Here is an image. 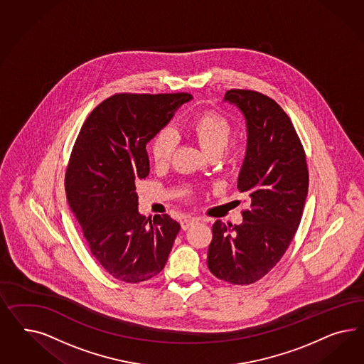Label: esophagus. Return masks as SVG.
Masks as SVG:
<instances>
[{
	"label": "esophagus",
	"instance_id": "obj_1",
	"mask_svg": "<svg viewBox=\"0 0 364 364\" xmlns=\"http://www.w3.org/2000/svg\"><path fill=\"white\" fill-rule=\"evenodd\" d=\"M196 221L198 220H196L195 218H186V219L181 220V228H183L184 231H187L188 228H189L191 225H193Z\"/></svg>",
	"mask_w": 364,
	"mask_h": 364
}]
</instances>
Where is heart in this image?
I'll list each match as a JSON object with an SVG mask.
<instances>
[{"label":"heart","instance_id":"b5f03b06","mask_svg":"<svg viewBox=\"0 0 364 364\" xmlns=\"http://www.w3.org/2000/svg\"><path fill=\"white\" fill-rule=\"evenodd\" d=\"M188 133L210 154L220 156L231 140V125L225 117L216 112H208L196 117L188 125ZM177 134L173 129L166 128L156 134L151 144V154L154 166L164 168L172 160L176 149Z\"/></svg>","mask_w":364,"mask_h":364}]
</instances>
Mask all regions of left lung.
Masks as SVG:
<instances>
[{
	"label": "left lung",
	"instance_id": "obj_1",
	"mask_svg": "<svg viewBox=\"0 0 364 364\" xmlns=\"http://www.w3.org/2000/svg\"><path fill=\"white\" fill-rule=\"evenodd\" d=\"M223 102L242 112L247 148L237 188L250 208L239 225L213 224L208 268L232 284L267 275L292 242L309 195V169L296 131L275 101L254 90L232 89Z\"/></svg>",
	"mask_w": 364,
	"mask_h": 364
}]
</instances>
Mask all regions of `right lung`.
Here are the masks:
<instances>
[{"mask_svg":"<svg viewBox=\"0 0 364 364\" xmlns=\"http://www.w3.org/2000/svg\"><path fill=\"white\" fill-rule=\"evenodd\" d=\"M192 97L116 95L89 114L66 171V196L89 248L125 283L152 279L166 267L180 224L139 212L136 181L149 173V143Z\"/></svg>","mask_w":364,"mask_h":364,"instance_id":"1","label":"right lung"}]
</instances>
